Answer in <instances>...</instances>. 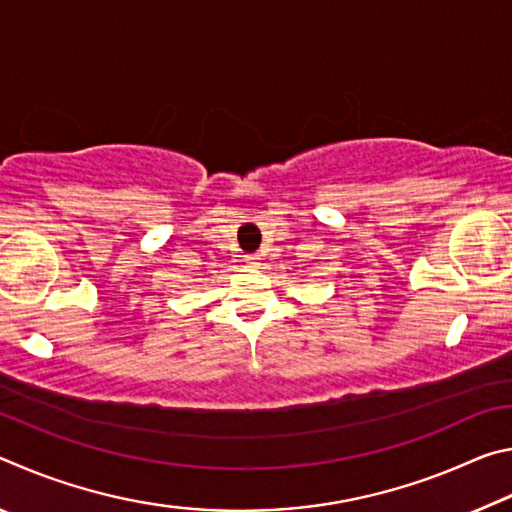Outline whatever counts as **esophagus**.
Listing matches in <instances>:
<instances>
[{"label": "esophagus", "instance_id": "34e87169", "mask_svg": "<svg viewBox=\"0 0 512 512\" xmlns=\"http://www.w3.org/2000/svg\"><path fill=\"white\" fill-rule=\"evenodd\" d=\"M244 262L246 266H259V255H246Z\"/></svg>", "mask_w": 512, "mask_h": 512}]
</instances>
